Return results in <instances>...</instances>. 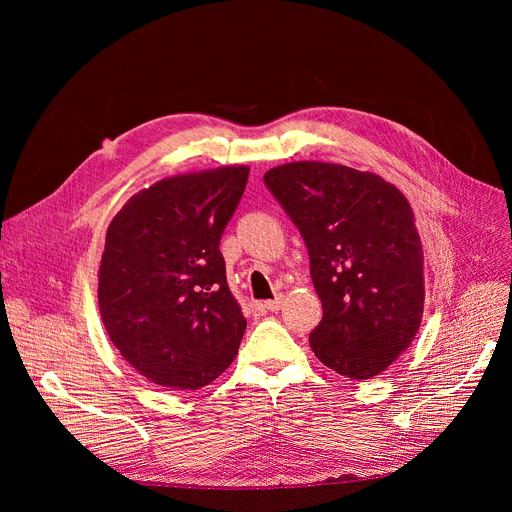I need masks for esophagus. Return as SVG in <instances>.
Returning <instances> with one entry per match:
<instances>
[{
  "label": "esophagus",
  "mask_w": 512,
  "mask_h": 512,
  "mask_svg": "<svg viewBox=\"0 0 512 512\" xmlns=\"http://www.w3.org/2000/svg\"><path fill=\"white\" fill-rule=\"evenodd\" d=\"M259 307H261V309H265V311H272V313H276V311H280V309H282V297H276V299H272V301L259 303Z\"/></svg>",
  "instance_id": "34e87169"
}]
</instances>
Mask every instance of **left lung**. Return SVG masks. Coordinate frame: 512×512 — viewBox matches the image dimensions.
<instances>
[{
    "label": "left lung",
    "mask_w": 512,
    "mask_h": 512,
    "mask_svg": "<svg viewBox=\"0 0 512 512\" xmlns=\"http://www.w3.org/2000/svg\"><path fill=\"white\" fill-rule=\"evenodd\" d=\"M263 182L299 228L324 317L309 344L351 380L386 371L419 332L425 301L415 215L398 188L373 172L292 161Z\"/></svg>",
    "instance_id": "left-lung-1"
}]
</instances>
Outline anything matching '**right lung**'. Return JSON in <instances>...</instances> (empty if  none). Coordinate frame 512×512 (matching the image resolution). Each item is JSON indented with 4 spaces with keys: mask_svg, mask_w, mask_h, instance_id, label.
<instances>
[{
    "mask_svg": "<svg viewBox=\"0 0 512 512\" xmlns=\"http://www.w3.org/2000/svg\"><path fill=\"white\" fill-rule=\"evenodd\" d=\"M247 180V166L164 178L132 195L107 228L103 326L157 386L199 390L238 355L247 319L228 288L220 238Z\"/></svg>",
    "mask_w": 512,
    "mask_h": 512,
    "instance_id": "obj_1",
    "label": "right lung"
}]
</instances>
